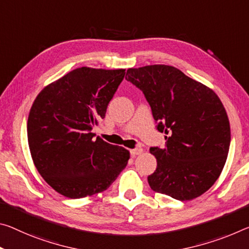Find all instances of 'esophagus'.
I'll return each mask as SVG.
<instances>
[{"mask_svg":"<svg viewBox=\"0 0 249 249\" xmlns=\"http://www.w3.org/2000/svg\"><path fill=\"white\" fill-rule=\"evenodd\" d=\"M142 152H143V149L142 148H133V149H131V155L132 156L140 155V154H142Z\"/></svg>","mask_w":249,"mask_h":249,"instance_id":"esophagus-1","label":"esophagus"}]
</instances>
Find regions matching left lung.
Instances as JSON below:
<instances>
[{
  "mask_svg": "<svg viewBox=\"0 0 249 249\" xmlns=\"http://www.w3.org/2000/svg\"><path fill=\"white\" fill-rule=\"evenodd\" d=\"M125 78L143 92L157 131L166 134L163 148H149L157 160L149 186L178 200L204 194L222 173L231 145L230 121L218 96L168 65L128 69Z\"/></svg>",
  "mask_w": 249,
  "mask_h": 249,
  "instance_id": "obj_1",
  "label": "left lung"
}]
</instances>
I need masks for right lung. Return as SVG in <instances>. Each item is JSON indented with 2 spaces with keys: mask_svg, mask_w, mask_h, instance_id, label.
I'll return each mask as SVG.
<instances>
[{
  "mask_svg": "<svg viewBox=\"0 0 249 249\" xmlns=\"http://www.w3.org/2000/svg\"><path fill=\"white\" fill-rule=\"evenodd\" d=\"M125 76V70L78 68L41 90L27 120L31 155L51 187L69 198L107 189L129 152L92 133Z\"/></svg>",
  "mask_w": 249,
  "mask_h": 249,
  "instance_id": "obj_1",
  "label": "right lung"
}]
</instances>
